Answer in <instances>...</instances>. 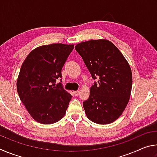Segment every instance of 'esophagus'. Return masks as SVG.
<instances>
[{
  "instance_id": "1",
  "label": "esophagus",
  "mask_w": 157,
  "mask_h": 157,
  "mask_svg": "<svg viewBox=\"0 0 157 157\" xmlns=\"http://www.w3.org/2000/svg\"><path fill=\"white\" fill-rule=\"evenodd\" d=\"M73 94L75 95H78L79 94V91H73Z\"/></svg>"
}]
</instances>
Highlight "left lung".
Returning a JSON list of instances; mask_svg holds the SVG:
<instances>
[{
  "instance_id": "left-lung-1",
  "label": "left lung",
  "mask_w": 157,
  "mask_h": 157,
  "mask_svg": "<svg viewBox=\"0 0 157 157\" xmlns=\"http://www.w3.org/2000/svg\"><path fill=\"white\" fill-rule=\"evenodd\" d=\"M75 48L92 78H98L90 89L89 99L83 102L87 118L100 124L113 123L123 113L131 95L132 75L128 62L106 39L82 42Z\"/></svg>"
}]
</instances>
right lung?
<instances>
[{
    "label": "right lung",
    "mask_w": 157,
    "mask_h": 157,
    "mask_svg": "<svg viewBox=\"0 0 157 157\" xmlns=\"http://www.w3.org/2000/svg\"><path fill=\"white\" fill-rule=\"evenodd\" d=\"M74 45L52 44L31 51L21 66L17 82L18 94L34 121L50 124L66 113L71 95L56 79ZM62 82V79H60Z\"/></svg>",
    "instance_id": "right-lung-1"
}]
</instances>
